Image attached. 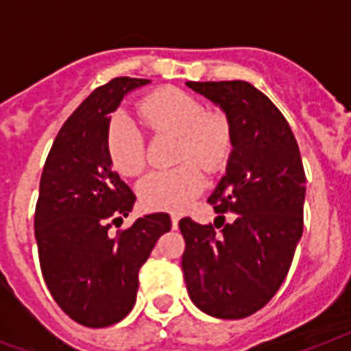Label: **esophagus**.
<instances>
[{"mask_svg":"<svg viewBox=\"0 0 351 351\" xmlns=\"http://www.w3.org/2000/svg\"><path fill=\"white\" fill-rule=\"evenodd\" d=\"M178 215H171V224H173V230H178Z\"/></svg>","mask_w":351,"mask_h":351,"instance_id":"1","label":"esophagus"}]
</instances>
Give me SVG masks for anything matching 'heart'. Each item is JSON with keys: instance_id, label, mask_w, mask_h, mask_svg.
Returning <instances> with one entry per match:
<instances>
[{"instance_id": "obj_1", "label": "heart", "mask_w": 351, "mask_h": 351, "mask_svg": "<svg viewBox=\"0 0 351 351\" xmlns=\"http://www.w3.org/2000/svg\"><path fill=\"white\" fill-rule=\"evenodd\" d=\"M138 114L154 132H171L176 143V162L195 160L206 171L222 167L231 151V125L222 112H204V106L178 89H162L140 101ZM107 156L123 176L145 169V140L131 117L117 112L106 131ZM204 175L193 162L169 171H153L143 176L136 191L140 202L156 211H182L200 195Z\"/></svg>"}]
</instances>
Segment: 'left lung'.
<instances>
[{
  "mask_svg": "<svg viewBox=\"0 0 351 351\" xmlns=\"http://www.w3.org/2000/svg\"><path fill=\"white\" fill-rule=\"evenodd\" d=\"M186 85L220 107L230 121L233 149L209 202L217 213L231 211L234 219L224 224L222 217L220 232L182 219V271L193 304L204 313L244 319L277 293L302 237V158L282 112L251 84Z\"/></svg>",
  "mask_w": 351,
  "mask_h": 351,
  "instance_id": "obj_1",
  "label": "left lung"
}]
</instances>
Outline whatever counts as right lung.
<instances>
[{
	"mask_svg": "<svg viewBox=\"0 0 351 351\" xmlns=\"http://www.w3.org/2000/svg\"><path fill=\"white\" fill-rule=\"evenodd\" d=\"M149 82L123 76L93 90L63 123L41 173L34 215L41 273L58 306L87 328L117 324L132 310L138 271L171 230L169 215L151 213L109 234L136 197L112 171L107 125L123 96Z\"/></svg>",
	"mask_w": 351,
	"mask_h": 351,
	"instance_id": "right-lung-1",
	"label": "right lung"
}]
</instances>
